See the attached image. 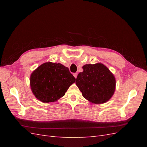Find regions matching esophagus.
I'll list each match as a JSON object with an SVG mask.
<instances>
[{
  "instance_id": "esophagus-1",
  "label": "esophagus",
  "mask_w": 147,
  "mask_h": 147,
  "mask_svg": "<svg viewBox=\"0 0 147 147\" xmlns=\"http://www.w3.org/2000/svg\"><path fill=\"white\" fill-rule=\"evenodd\" d=\"M77 75H78V74H77V73H75V74H74V77H75V78H77Z\"/></svg>"
}]
</instances>
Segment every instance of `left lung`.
Masks as SVG:
<instances>
[{"label":"left lung","mask_w":147,"mask_h":147,"mask_svg":"<svg viewBox=\"0 0 147 147\" xmlns=\"http://www.w3.org/2000/svg\"><path fill=\"white\" fill-rule=\"evenodd\" d=\"M79 73L77 86L82 96L91 103L101 104L109 101L116 89V79L107 67L102 63L85 64Z\"/></svg>","instance_id":"1"}]
</instances>
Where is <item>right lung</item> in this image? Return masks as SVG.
Returning a JSON list of instances; mask_svg holds the SVG:
<instances>
[{"label":"right lung","instance_id":"add662e5","mask_svg":"<svg viewBox=\"0 0 147 147\" xmlns=\"http://www.w3.org/2000/svg\"><path fill=\"white\" fill-rule=\"evenodd\" d=\"M75 78L60 63L47 62L35 69L30 77L31 91L43 103L56 102L63 97Z\"/></svg>","mask_w":147,"mask_h":147}]
</instances>
